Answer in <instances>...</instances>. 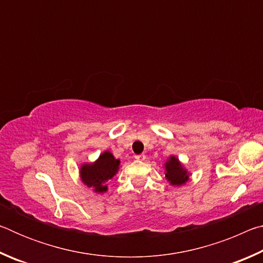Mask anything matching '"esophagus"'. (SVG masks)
Returning <instances> with one entry per match:
<instances>
[{"label": "esophagus", "mask_w": 263, "mask_h": 263, "mask_svg": "<svg viewBox=\"0 0 263 263\" xmlns=\"http://www.w3.org/2000/svg\"><path fill=\"white\" fill-rule=\"evenodd\" d=\"M136 160H138V161H144V160L146 159V155L145 154H139V155H136Z\"/></svg>", "instance_id": "esophagus-1"}]
</instances>
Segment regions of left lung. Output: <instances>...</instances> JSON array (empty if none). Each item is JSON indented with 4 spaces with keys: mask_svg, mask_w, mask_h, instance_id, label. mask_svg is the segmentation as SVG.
Wrapping results in <instances>:
<instances>
[{
    "mask_svg": "<svg viewBox=\"0 0 263 263\" xmlns=\"http://www.w3.org/2000/svg\"><path fill=\"white\" fill-rule=\"evenodd\" d=\"M164 169H166V179L172 185H182L189 180V173L174 155H172L164 163Z\"/></svg>",
    "mask_w": 263,
    "mask_h": 263,
    "instance_id": "obj_1",
    "label": "left lung"
}]
</instances>
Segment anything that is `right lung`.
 Instances as JSON below:
<instances>
[{"label":"right lung","mask_w":263,"mask_h":263,"mask_svg":"<svg viewBox=\"0 0 263 263\" xmlns=\"http://www.w3.org/2000/svg\"><path fill=\"white\" fill-rule=\"evenodd\" d=\"M121 161L109 151L102 153L92 163H83L80 168V177L88 188H92L95 193L102 194L108 190L106 182L117 174Z\"/></svg>","instance_id":"right-lung-1"}]
</instances>
